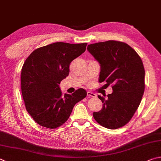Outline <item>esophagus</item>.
<instances>
[{
    "label": "esophagus",
    "mask_w": 161,
    "mask_h": 161,
    "mask_svg": "<svg viewBox=\"0 0 161 161\" xmlns=\"http://www.w3.org/2000/svg\"><path fill=\"white\" fill-rule=\"evenodd\" d=\"M87 96H89V97H96V95L94 93H92V92H87Z\"/></svg>",
    "instance_id": "1"
}]
</instances>
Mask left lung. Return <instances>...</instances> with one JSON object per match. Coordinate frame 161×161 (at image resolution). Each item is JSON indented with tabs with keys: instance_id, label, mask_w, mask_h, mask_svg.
<instances>
[{
	"instance_id": "1",
	"label": "left lung",
	"mask_w": 161,
	"mask_h": 161,
	"mask_svg": "<svg viewBox=\"0 0 161 161\" xmlns=\"http://www.w3.org/2000/svg\"><path fill=\"white\" fill-rule=\"evenodd\" d=\"M87 50L100 63L99 82L112 84L107 98L98 96L103 108L93 116L99 125L118 129L130 122L144 92L145 70L138 53L127 43L107 41L90 44Z\"/></svg>"
}]
</instances>
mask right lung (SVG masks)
Here are the masks:
<instances>
[{"instance_id": "obj_1", "label": "right lung", "mask_w": 161, "mask_h": 161, "mask_svg": "<svg viewBox=\"0 0 161 161\" xmlns=\"http://www.w3.org/2000/svg\"><path fill=\"white\" fill-rule=\"evenodd\" d=\"M87 43L56 42L34 50L21 71V89L26 109L43 127L55 129L68 120L77 102L86 96L84 89L63 95L60 81L68 77L73 60L86 51Z\"/></svg>"}]
</instances>
